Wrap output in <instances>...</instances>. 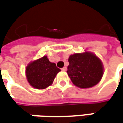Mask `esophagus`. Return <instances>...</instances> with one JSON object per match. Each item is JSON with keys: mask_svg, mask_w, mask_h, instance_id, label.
<instances>
[{"mask_svg": "<svg viewBox=\"0 0 123 123\" xmlns=\"http://www.w3.org/2000/svg\"><path fill=\"white\" fill-rule=\"evenodd\" d=\"M62 71H64V72H65L66 70H67V68L66 67H64V68H62L61 69Z\"/></svg>", "mask_w": 123, "mask_h": 123, "instance_id": "34e87169", "label": "esophagus"}]
</instances>
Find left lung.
<instances>
[{"mask_svg": "<svg viewBox=\"0 0 123 123\" xmlns=\"http://www.w3.org/2000/svg\"><path fill=\"white\" fill-rule=\"evenodd\" d=\"M67 73L72 82L80 88L97 85L104 74L102 61L95 54L86 51L70 55Z\"/></svg>", "mask_w": 123, "mask_h": 123, "instance_id": "8db88e82", "label": "left lung"}]
</instances>
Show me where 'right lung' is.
<instances>
[{
    "label": "right lung",
    "mask_w": 123,
    "mask_h": 123,
    "mask_svg": "<svg viewBox=\"0 0 123 123\" xmlns=\"http://www.w3.org/2000/svg\"><path fill=\"white\" fill-rule=\"evenodd\" d=\"M61 72L54 62L49 61L47 55L29 62L25 68L28 83L36 89H44L51 86L57 74Z\"/></svg>",
    "instance_id": "1"
}]
</instances>
